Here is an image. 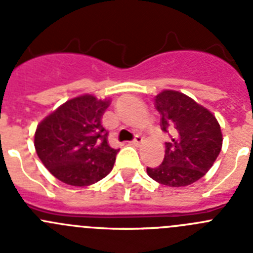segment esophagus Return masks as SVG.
Returning <instances> with one entry per match:
<instances>
[{
	"label": "esophagus",
	"instance_id": "1",
	"mask_svg": "<svg viewBox=\"0 0 253 253\" xmlns=\"http://www.w3.org/2000/svg\"><path fill=\"white\" fill-rule=\"evenodd\" d=\"M141 143H143V136L135 135V138L133 139V144H134V145H140Z\"/></svg>",
	"mask_w": 253,
	"mask_h": 253
}]
</instances>
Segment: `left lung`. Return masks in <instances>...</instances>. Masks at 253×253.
Here are the masks:
<instances>
[{
	"label": "left lung",
	"mask_w": 253,
	"mask_h": 253,
	"mask_svg": "<svg viewBox=\"0 0 253 253\" xmlns=\"http://www.w3.org/2000/svg\"><path fill=\"white\" fill-rule=\"evenodd\" d=\"M155 108L161 130L171 134V140L165 143L163 163L146 168V172L167 186H187L201 179L217 159L222 146L220 124L206 108L175 90L156 95Z\"/></svg>",
	"instance_id": "obj_1"
}]
</instances>
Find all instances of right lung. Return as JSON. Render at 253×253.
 <instances>
[{
	"label": "right lung",
	"instance_id": "right-lung-1",
	"mask_svg": "<svg viewBox=\"0 0 253 253\" xmlns=\"http://www.w3.org/2000/svg\"><path fill=\"white\" fill-rule=\"evenodd\" d=\"M108 105V100L81 95L40 123L35 148L53 176L72 186H88L112 171L119 149L109 146V133L102 125Z\"/></svg>",
	"mask_w": 253,
	"mask_h": 253
}]
</instances>
